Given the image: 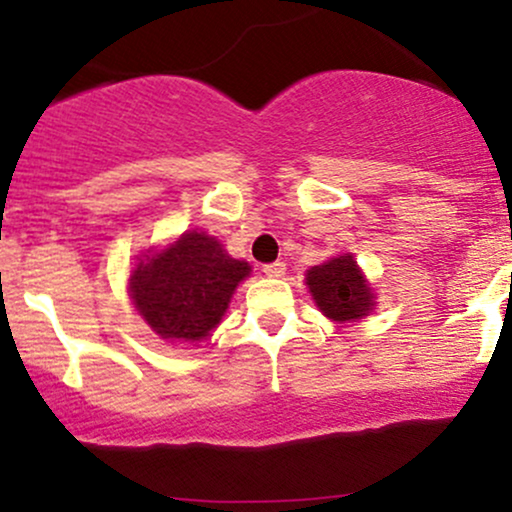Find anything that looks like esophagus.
Wrapping results in <instances>:
<instances>
[{
    "label": "esophagus",
    "instance_id": "obj_1",
    "mask_svg": "<svg viewBox=\"0 0 512 512\" xmlns=\"http://www.w3.org/2000/svg\"><path fill=\"white\" fill-rule=\"evenodd\" d=\"M262 272L267 274V276H272V279H279V276H284V272H286V264L281 262V260L269 262V264H264Z\"/></svg>",
    "mask_w": 512,
    "mask_h": 512
}]
</instances>
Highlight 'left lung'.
Listing matches in <instances>:
<instances>
[{
    "instance_id": "obj_1",
    "label": "left lung",
    "mask_w": 512,
    "mask_h": 512,
    "mask_svg": "<svg viewBox=\"0 0 512 512\" xmlns=\"http://www.w3.org/2000/svg\"><path fill=\"white\" fill-rule=\"evenodd\" d=\"M305 284L313 293L317 308L330 320H358L373 308V293L351 255H339L320 267H313Z\"/></svg>"
}]
</instances>
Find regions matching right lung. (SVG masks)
<instances>
[{"mask_svg": "<svg viewBox=\"0 0 512 512\" xmlns=\"http://www.w3.org/2000/svg\"><path fill=\"white\" fill-rule=\"evenodd\" d=\"M250 264L228 257L207 233L190 231L166 252L139 260L129 279L139 315L163 339H204L221 322Z\"/></svg>", "mask_w": 512, "mask_h": 512, "instance_id": "obj_1", "label": "right lung"}]
</instances>
